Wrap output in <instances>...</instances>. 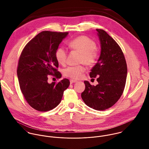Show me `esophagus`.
I'll return each mask as SVG.
<instances>
[{
    "label": "esophagus",
    "instance_id": "obj_1",
    "mask_svg": "<svg viewBox=\"0 0 149 149\" xmlns=\"http://www.w3.org/2000/svg\"><path fill=\"white\" fill-rule=\"evenodd\" d=\"M77 81L76 80H70V84H72V83H76Z\"/></svg>",
    "mask_w": 149,
    "mask_h": 149
}]
</instances>
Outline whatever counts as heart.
Segmentation results:
<instances>
[{
    "label": "heart",
    "mask_w": 149,
    "mask_h": 149,
    "mask_svg": "<svg viewBox=\"0 0 149 149\" xmlns=\"http://www.w3.org/2000/svg\"><path fill=\"white\" fill-rule=\"evenodd\" d=\"M68 45L70 48L81 54L80 63L88 66L94 65L98 58V50L96 48L95 42L86 36H81L71 40ZM56 58L59 64L64 65L66 61L67 51L63 47L57 49L55 53ZM83 66H71L64 70V75L72 79H80L85 72Z\"/></svg>",
    "instance_id": "b5f03b06"
}]
</instances>
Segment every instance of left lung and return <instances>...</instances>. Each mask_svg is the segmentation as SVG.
<instances>
[{
  "mask_svg": "<svg viewBox=\"0 0 149 149\" xmlns=\"http://www.w3.org/2000/svg\"><path fill=\"white\" fill-rule=\"evenodd\" d=\"M100 43V54L89 76L97 77L96 86L85 81L81 98L85 104L103 111L114 105L122 96L126 84L127 68L124 54L118 44L102 29H96Z\"/></svg>",
  "mask_w": 149,
  "mask_h": 149,
  "instance_id": "8db88e82",
  "label": "left lung"
}]
</instances>
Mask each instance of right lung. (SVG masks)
Instances as JSON below:
<instances>
[{
    "mask_svg": "<svg viewBox=\"0 0 149 149\" xmlns=\"http://www.w3.org/2000/svg\"><path fill=\"white\" fill-rule=\"evenodd\" d=\"M68 34L42 31L27 43L22 52L17 69L20 88L29 104L37 111H47L57 106L70 85L67 79L57 84L47 82L49 74L58 79L62 76L56 69L58 63L55 53Z\"/></svg>",
    "mask_w": 149,
    "mask_h": 149,
    "instance_id": "right-lung-1",
    "label": "right lung"
}]
</instances>
